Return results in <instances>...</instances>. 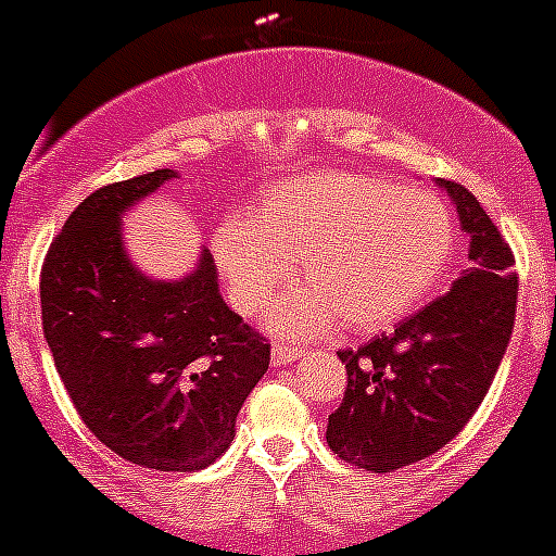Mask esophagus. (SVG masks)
Listing matches in <instances>:
<instances>
[{"label":"esophagus","instance_id":"34e87169","mask_svg":"<svg viewBox=\"0 0 556 556\" xmlns=\"http://www.w3.org/2000/svg\"><path fill=\"white\" fill-rule=\"evenodd\" d=\"M302 354H305V351L293 349V345H286V342H277V345L270 349V359H274V365H288V363H293V359H300Z\"/></svg>","mask_w":556,"mask_h":556}]
</instances>
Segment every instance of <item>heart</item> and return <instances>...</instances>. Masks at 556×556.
<instances>
[{"instance_id": "obj_1", "label": "heart", "mask_w": 556, "mask_h": 556, "mask_svg": "<svg viewBox=\"0 0 556 556\" xmlns=\"http://www.w3.org/2000/svg\"><path fill=\"white\" fill-rule=\"evenodd\" d=\"M457 223L437 193L382 176L314 174L265 193L254 219H223L214 256L242 314H256L291 277L305 286L270 308V328L305 337L380 331L403 319L448 270Z\"/></svg>"}]
</instances>
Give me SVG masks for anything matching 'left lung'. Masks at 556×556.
<instances>
[{"label": "left lung", "mask_w": 556, "mask_h": 556, "mask_svg": "<svg viewBox=\"0 0 556 556\" xmlns=\"http://www.w3.org/2000/svg\"><path fill=\"white\" fill-rule=\"evenodd\" d=\"M442 188L471 237V268L394 333L337 351L349 386L325 440L337 457L371 473L396 471L448 445L489 394L511 340V245L468 188L451 179Z\"/></svg>", "instance_id": "obj_1"}]
</instances>
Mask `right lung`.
<instances>
[{
  "label": "right lung",
  "mask_w": 556,
  "mask_h": 556,
  "mask_svg": "<svg viewBox=\"0 0 556 556\" xmlns=\"http://www.w3.org/2000/svg\"><path fill=\"white\" fill-rule=\"evenodd\" d=\"M170 176L111 182L74 207L39 274L42 331L90 434L142 468L200 471L231 445L270 342L225 305L207 251L179 282L142 277L125 256L122 211Z\"/></svg>",
  "instance_id": "obj_1"
}]
</instances>
